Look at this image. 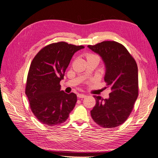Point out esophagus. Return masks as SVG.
I'll use <instances>...</instances> for the list:
<instances>
[{
  "mask_svg": "<svg viewBox=\"0 0 158 158\" xmlns=\"http://www.w3.org/2000/svg\"><path fill=\"white\" fill-rule=\"evenodd\" d=\"M86 97V95L85 94H77V97H79V98H85Z\"/></svg>",
  "mask_w": 158,
  "mask_h": 158,
  "instance_id": "obj_1",
  "label": "esophagus"
}]
</instances>
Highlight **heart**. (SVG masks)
Here are the masks:
<instances>
[{
  "label": "heart",
  "mask_w": 158,
  "mask_h": 158,
  "mask_svg": "<svg viewBox=\"0 0 158 158\" xmlns=\"http://www.w3.org/2000/svg\"><path fill=\"white\" fill-rule=\"evenodd\" d=\"M87 60H90V59H94V58H97L98 60H100V57H99L97 55L92 54V53H87L86 54Z\"/></svg>",
  "instance_id": "obj_1"
}]
</instances>
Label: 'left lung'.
<instances>
[{"mask_svg":"<svg viewBox=\"0 0 158 158\" xmlns=\"http://www.w3.org/2000/svg\"><path fill=\"white\" fill-rule=\"evenodd\" d=\"M102 57L106 66L104 81L111 92L109 98L94 95L96 104L91 116L99 126L113 128L125 122L138 96V73L135 60L122 44L104 41L88 45Z\"/></svg>","mask_w":158,"mask_h":158,"instance_id":"1","label":"left lung"}]
</instances>
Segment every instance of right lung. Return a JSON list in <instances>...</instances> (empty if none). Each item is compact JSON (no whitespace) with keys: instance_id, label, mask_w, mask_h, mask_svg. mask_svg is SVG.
I'll return each instance as SVG.
<instances>
[{"instance_id":"obj_1","label":"right lung","mask_w":158,"mask_h":158,"mask_svg":"<svg viewBox=\"0 0 158 158\" xmlns=\"http://www.w3.org/2000/svg\"><path fill=\"white\" fill-rule=\"evenodd\" d=\"M85 48L64 41L41 48L29 70L26 94L30 108L43 124L54 126L64 123L77 102V95L60 91V81L74 53Z\"/></svg>"}]
</instances>
